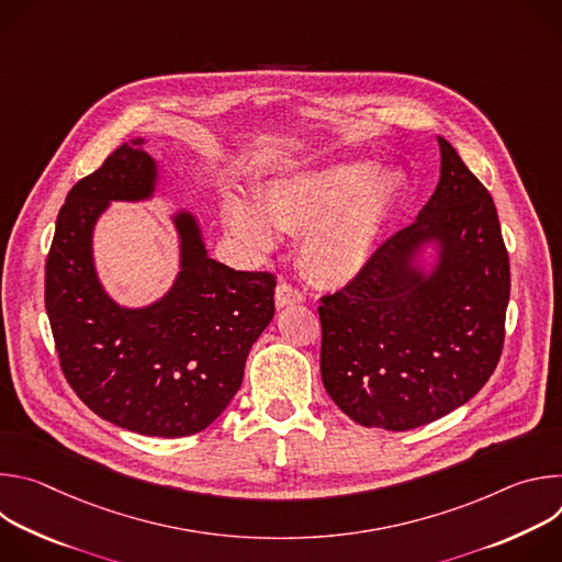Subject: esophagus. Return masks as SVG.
Masks as SVG:
<instances>
[{"mask_svg": "<svg viewBox=\"0 0 562 562\" xmlns=\"http://www.w3.org/2000/svg\"><path fill=\"white\" fill-rule=\"evenodd\" d=\"M304 300L302 291L295 289L293 284L289 282H280L278 289H276V304L282 308V306H289V304H300Z\"/></svg>", "mask_w": 562, "mask_h": 562, "instance_id": "1", "label": "esophagus"}]
</instances>
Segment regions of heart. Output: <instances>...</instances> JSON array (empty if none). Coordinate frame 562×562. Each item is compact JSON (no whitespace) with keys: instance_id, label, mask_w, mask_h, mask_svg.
I'll return each mask as SVG.
<instances>
[{"instance_id":"b5f03b06","label":"heart","mask_w":562,"mask_h":562,"mask_svg":"<svg viewBox=\"0 0 562 562\" xmlns=\"http://www.w3.org/2000/svg\"><path fill=\"white\" fill-rule=\"evenodd\" d=\"M375 177L369 162H342L273 178L258 189V207L243 198L228 202V226L258 254L273 249V225L302 231L304 271L319 284H347L369 265L405 187L395 173Z\"/></svg>"}]
</instances>
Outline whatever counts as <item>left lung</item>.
<instances>
[{"label": "left lung", "mask_w": 562, "mask_h": 562, "mask_svg": "<svg viewBox=\"0 0 562 562\" xmlns=\"http://www.w3.org/2000/svg\"><path fill=\"white\" fill-rule=\"evenodd\" d=\"M438 144L440 182L416 222L317 306L325 389L362 427L407 431L447 416L503 353L512 282L496 204L456 148ZM427 241L439 243L431 274L413 267Z\"/></svg>", "instance_id": "1"}]
</instances>
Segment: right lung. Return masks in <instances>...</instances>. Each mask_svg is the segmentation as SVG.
Returning <instances> with one entry per match:
<instances>
[{
  "instance_id": "add662e5",
  "label": "right lung",
  "mask_w": 562,
  "mask_h": 562,
  "mask_svg": "<svg viewBox=\"0 0 562 562\" xmlns=\"http://www.w3.org/2000/svg\"><path fill=\"white\" fill-rule=\"evenodd\" d=\"M131 139L79 180L59 209L44 302L70 389L100 418L157 438L206 429L243 384L245 362L276 313V276L235 271L206 256L198 222L178 213L180 276L146 308L102 289L91 237L111 200H146L157 169Z\"/></svg>"
}]
</instances>
